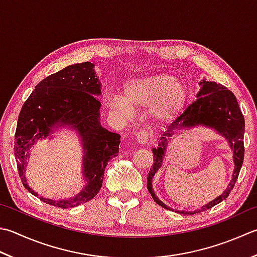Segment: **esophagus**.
<instances>
[{"label": "esophagus", "mask_w": 257, "mask_h": 257, "mask_svg": "<svg viewBox=\"0 0 257 257\" xmlns=\"http://www.w3.org/2000/svg\"><path fill=\"white\" fill-rule=\"evenodd\" d=\"M136 138H137V142L142 145L147 144L150 139H152V134L147 130H142L137 135H136Z\"/></svg>", "instance_id": "esophagus-1"}]
</instances>
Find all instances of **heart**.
Here are the masks:
<instances>
[{"label": "heart", "instance_id": "heart-1", "mask_svg": "<svg viewBox=\"0 0 257 257\" xmlns=\"http://www.w3.org/2000/svg\"><path fill=\"white\" fill-rule=\"evenodd\" d=\"M186 98L183 82L168 73H155L125 82L123 99L112 95L109 107L113 113L123 117L132 115L134 110L150 107V115L155 120L168 121L182 111Z\"/></svg>", "mask_w": 257, "mask_h": 257}]
</instances>
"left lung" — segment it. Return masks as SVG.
<instances>
[{
    "label": "left lung",
    "mask_w": 257,
    "mask_h": 257,
    "mask_svg": "<svg viewBox=\"0 0 257 257\" xmlns=\"http://www.w3.org/2000/svg\"><path fill=\"white\" fill-rule=\"evenodd\" d=\"M202 85L199 92L197 93V100H195L193 103H190L185 111L176 118L174 121L168 125V128L163 134V137L160 138L159 147L154 148V164L148 175L147 186L149 193L152 194L153 198L156 203L162 207L172 210L166 206L163 202L156 197L153 188L152 182L155 173L160 168L163 162V157L165 155L166 146H167V138L185 128H192L195 125L202 124L206 127L214 128L216 132L228 140L230 148L234 152V164L235 169L233 173V178L228 184V187L225 192L219 195L217 198L213 202L203 206L200 209L194 210V212H184L182 210L180 214L192 215L196 213H202L204 210L214 207L215 205L223 202L224 199L228 197L230 190L234 188L236 180L238 178L239 170L242 168L244 160V132H245V121L243 113L240 111L237 100H236L234 93L228 90L223 84L209 82L203 80V82H199Z\"/></svg>",
    "instance_id": "obj_1"
}]
</instances>
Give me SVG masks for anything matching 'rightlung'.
<instances>
[{
  "mask_svg": "<svg viewBox=\"0 0 257 257\" xmlns=\"http://www.w3.org/2000/svg\"><path fill=\"white\" fill-rule=\"evenodd\" d=\"M94 64L82 62L69 65L43 79L24 102L15 130L14 155L20 178L30 193L25 167L29 150L37 140L47 138L55 124H68L82 137L84 157L83 175L87 186L75 197L67 200L39 199L60 208H72L89 202L102 186L103 173L110 159L118 156L120 136L110 133L100 124L99 100L101 93Z\"/></svg>",
  "mask_w": 257,
  "mask_h": 257,
  "instance_id": "obj_1",
  "label": "right lung"
}]
</instances>
